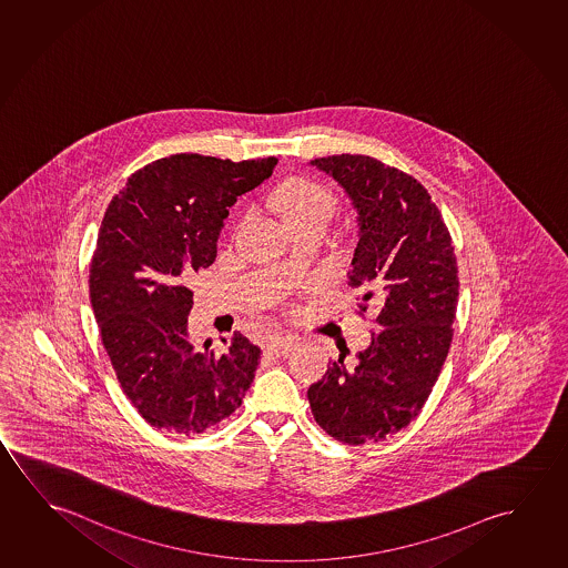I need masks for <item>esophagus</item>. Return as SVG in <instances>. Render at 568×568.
I'll return each mask as SVG.
<instances>
[{
    "label": "esophagus",
    "instance_id": "1",
    "mask_svg": "<svg viewBox=\"0 0 568 568\" xmlns=\"http://www.w3.org/2000/svg\"><path fill=\"white\" fill-rule=\"evenodd\" d=\"M296 343V337H292V335H274L266 342L264 349L274 353V355H282V353L290 352Z\"/></svg>",
    "mask_w": 568,
    "mask_h": 568
}]
</instances>
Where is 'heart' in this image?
<instances>
[{"instance_id": "b5f03b06", "label": "heart", "mask_w": 568, "mask_h": 568, "mask_svg": "<svg viewBox=\"0 0 568 568\" xmlns=\"http://www.w3.org/2000/svg\"><path fill=\"white\" fill-rule=\"evenodd\" d=\"M271 207L278 211L294 233L310 225H325L334 213V195L322 183L307 178L282 181L268 195Z\"/></svg>"}]
</instances>
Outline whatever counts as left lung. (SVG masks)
<instances>
[{"label": "left lung", "instance_id": "obj_1", "mask_svg": "<svg viewBox=\"0 0 568 568\" xmlns=\"http://www.w3.org/2000/svg\"><path fill=\"white\" fill-rule=\"evenodd\" d=\"M359 213L349 286L359 315L375 302L377 334L355 365L345 355L307 388L315 423L335 440H387L423 410L450 349L458 262L448 226L423 183L371 155L315 158Z\"/></svg>", "mask_w": 568, "mask_h": 568}]
</instances>
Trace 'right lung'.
<instances>
[{"instance_id": "add662e5", "label": "right lung", "mask_w": 568, "mask_h": 568, "mask_svg": "<svg viewBox=\"0 0 568 568\" xmlns=\"http://www.w3.org/2000/svg\"><path fill=\"white\" fill-rule=\"evenodd\" d=\"M276 158L175 153L128 178L92 254L91 304L124 395L165 433L203 434L243 403L261 349L234 332L223 355L187 339L190 280L216 256L229 207L268 180Z\"/></svg>"}]
</instances>
